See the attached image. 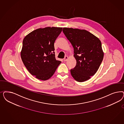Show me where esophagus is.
I'll list each match as a JSON object with an SVG mask.
<instances>
[{
	"label": "esophagus",
	"mask_w": 124,
	"mask_h": 124,
	"mask_svg": "<svg viewBox=\"0 0 124 124\" xmlns=\"http://www.w3.org/2000/svg\"><path fill=\"white\" fill-rule=\"evenodd\" d=\"M68 59V56H66L65 57V58H64V59H63V61H64V62H66V61H67Z\"/></svg>",
	"instance_id": "1"
}]
</instances>
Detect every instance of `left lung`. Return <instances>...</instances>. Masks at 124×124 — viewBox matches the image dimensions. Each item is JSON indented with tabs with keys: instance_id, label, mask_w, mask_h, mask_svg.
I'll list each match as a JSON object with an SVG mask.
<instances>
[{
	"instance_id": "obj_1",
	"label": "left lung",
	"mask_w": 124,
	"mask_h": 124,
	"mask_svg": "<svg viewBox=\"0 0 124 124\" xmlns=\"http://www.w3.org/2000/svg\"><path fill=\"white\" fill-rule=\"evenodd\" d=\"M65 36L74 49L76 66L70 70L73 78L83 82L89 79L100 68L104 53L100 40L85 30L64 27Z\"/></svg>"
}]
</instances>
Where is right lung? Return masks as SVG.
I'll return each mask as SVG.
<instances>
[{
    "label": "right lung",
    "mask_w": 124,
    "mask_h": 124,
    "mask_svg": "<svg viewBox=\"0 0 124 124\" xmlns=\"http://www.w3.org/2000/svg\"><path fill=\"white\" fill-rule=\"evenodd\" d=\"M62 27L39 28L28 34L23 41L20 56L29 72L36 78L48 80L61 62L55 58L54 42Z\"/></svg>",
    "instance_id": "1"
}]
</instances>
